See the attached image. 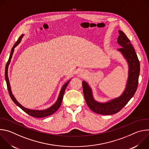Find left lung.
Returning a JSON list of instances; mask_svg holds the SVG:
<instances>
[{"instance_id":"8db88e82","label":"left lung","mask_w":149,"mask_h":149,"mask_svg":"<svg viewBox=\"0 0 149 149\" xmlns=\"http://www.w3.org/2000/svg\"><path fill=\"white\" fill-rule=\"evenodd\" d=\"M118 33L117 43L121 48L117 51L122 54L129 65L128 78L122 94L107 102H100L94 98L92 89L88 84L82 81L83 93L87 104L92 111L100 114L111 115L119 112L133 97L138 86L140 70L138 57L130 40L125 33L121 31H118Z\"/></svg>"}]
</instances>
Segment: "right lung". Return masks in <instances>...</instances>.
Segmentation results:
<instances>
[{
	"instance_id": "add662e5",
	"label": "right lung",
	"mask_w": 149,
	"mask_h": 149,
	"mask_svg": "<svg viewBox=\"0 0 149 149\" xmlns=\"http://www.w3.org/2000/svg\"><path fill=\"white\" fill-rule=\"evenodd\" d=\"M24 35L22 34L21 35L19 38L18 39L17 41L16 42L15 44L14 45V46L13 47V48H12L11 50V52L9 56V58L8 59V61L6 63V68H5V79H6V84H7V87H8V92L9 94V95L11 98V99L12 100V101L15 103V104L16 105H17L18 107H19L21 109H22L23 111H24L25 113H26L28 114H29L31 116L34 117H36V118H42V117H45L49 116H51L52 114H53L54 113H55L58 109L60 107V106L61 105L62 101V99H63V94H64L65 89L68 86V84L69 83V82L70 81L71 79H70L69 81H68L67 82H65L64 84L63 85V86L61 88V90L60 91L59 96L58 97V99L56 100V101L55 102V103L54 104H53L52 106L47 109L45 110H31V109H29L27 108H25L24 106H22L20 103H19V102L16 100V99L15 98V97H14V95H13L12 91H11V88H10V85L9 83V78H8V67L10 63V61L11 59L12 58L13 52H14V50L16 47H17L18 45V44L20 43L21 40H22V38L24 37Z\"/></svg>"
}]
</instances>
